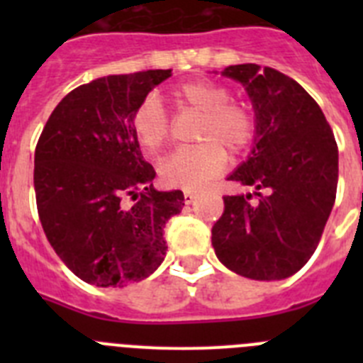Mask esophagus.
Masks as SVG:
<instances>
[{"label": "esophagus", "instance_id": "1", "mask_svg": "<svg viewBox=\"0 0 363 363\" xmlns=\"http://www.w3.org/2000/svg\"><path fill=\"white\" fill-rule=\"evenodd\" d=\"M198 200V196L196 194H192V192H184V201L187 205H191V203H194V201Z\"/></svg>", "mask_w": 363, "mask_h": 363}]
</instances>
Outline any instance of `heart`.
Returning <instances> with one entry per match:
<instances>
[{
    "mask_svg": "<svg viewBox=\"0 0 363 363\" xmlns=\"http://www.w3.org/2000/svg\"><path fill=\"white\" fill-rule=\"evenodd\" d=\"M174 101L184 111L200 112L196 129L200 145L184 147L160 163V176L169 187L198 191L223 172L227 154H240L251 145L256 134L255 114L245 104L230 99V91L207 79L176 86ZM133 134L147 152L165 145L171 123L158 96L147 94L136 105L130 120Z\"/></svg>",
    "mask_w": 363,
    "mask_h": 363,
    "instance_id": "heart-1",
    "label": "heart"
}]
</instances>
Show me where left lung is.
I'll list each match as a JSON object with an SVG mask.
<instances>
[{"label":"left lung","mask_w":363,"mask_h":363,"mask_svg":"<svg viewBox=\"0 0 363 363\" xmlns=\"http://www.w3.org/2000/svg\"><path fill=\"white\" fill-rule=\"evenodd\" d=\"M221 74L245 86L256 116L251 156L227 179L255 192L223 196L214 252L240 277L284 280L322 238L336 198L338 145L322 108L293 78L255 63Z\"/></svg>","instance_id":"8db88e82"}]
</instances>
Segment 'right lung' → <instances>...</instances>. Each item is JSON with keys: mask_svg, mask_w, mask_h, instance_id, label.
<instances>
[{"mask_svg": "<svg viewBox=\"0 0 363 363\" xmlns=\"http://www.w3.org/2000/svg\"><path fill=\"white\" fill-rule=\"evenodd\" d=\"M169 70L114 74L79 85L56 105L34 154L45 236L78 278L123 287L150 277L167 255L165 223L184 192L152 187L156 171L134 138L136 105Z\"/></svg>", "mask_w": 363, "mask_h": 363, "instance_id": "obj_1", "label": "right lung"}]
</instances>
